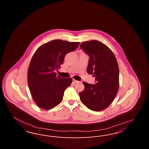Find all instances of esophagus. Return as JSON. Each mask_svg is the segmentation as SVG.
Masks as SVG:
<instances>
[{
	"label": "esophagus",
	"instance_id": "1",
	"mask_svg": "<svg viewBox=\"0 0 149 149\" xmlns=\"http://www.w3.org/2000/svg\"><path fill=\"white\" fill-rule=\"evenodd\" d=\"M78 82H79L78 81L76 80H75V79H73V80H72V83H73L74 84H76V83H77Z\"/></svg>",
	"mask_w": 149,
	"mask_h": 149
}]
</instances>
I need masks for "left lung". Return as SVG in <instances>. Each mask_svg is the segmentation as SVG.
Instances as JSON below:
<instances>
[{"instance_id":"obj_1","label":"left lung","mask_w":149,"mask_h":149,"mask_svg":"<svg viewBox=\"0 0 149 149\" xmlns=\"http://www.w3.org/2000/svg\"><path fill=\"white\" fill-rule=\"evenodd\" d=\"M89 56L87 72L95 79V84L83 82L84 89L79 93L81 102L89 109L98 112L113 102L119 88V68L113 52L103 43L92 40L81 43Z\"/></svg>"}]
</instances>
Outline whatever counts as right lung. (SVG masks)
I'll use <instances>...</instances> for the list:
<instances>
[{
    "mask_svg": "<svg viewBox=\"0 0 149 149\" xmlns=\"http://www.w3.org/2000/svg\"><path fill=\"white\" fill-rule=\"evenodd\" d=\"M80 42L55 40L36 50L29 65L27 81L32 98L37 106L50 109L60 104L64 91L72 81L54 71L60 68L66 54L78 48Z\"/></svg>",
    "mask_w": 149,
    "mask_h": 149,
    "instance_id": "1",
    "label": "right lung"
}]
</instances>
